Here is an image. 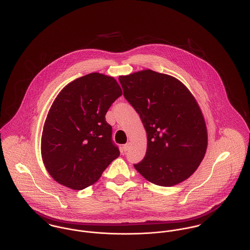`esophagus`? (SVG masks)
Instances as JSON below:
<instances>
[{
    "label": "esophagus",
    "mask_w": 250,
    "mask_h": 250,
    "mask_svg": "<svg viewBox=\"0 0 250 250\" xmlns=\"http://www.w3.org/2000/svg\"><path fill=\"white\" fill-rule=\"evenodd\" d=\"M122 148H123V151H124V152L128 151V150H129V148H130V143H127L126 144H124Z\"/></svg>",
    "instance_id": "obj_1"
}]
</instances>
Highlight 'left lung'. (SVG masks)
I'll return each mask as SVG.
<instances>
[{
    "label": "left lung",
    "mask_w": 250,
    "mask_h": 250,
    "mask_svg": "<svg viewBox=\"0 0 250 250\" xmlns=\"http://www.w3.org/2000/svg\"><path fill=\"white\" fill-rule=\"evenodd\" d=\"M119 82L147 134L145 157L135 168L162 187L191 176L208 145L205 119L191 92L178 79L150 69L119 76Z\"/></svg>",
    "instance_id": "left-lung-1"
}]
</instances>
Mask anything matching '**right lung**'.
<instances>
[{
    "label": "right lung",
    "mask_w": 250,
    "mask_h": 250,
    "mask_svg": "<svg viewBox=\"0 0 250 250\" xmlns=\"http://www.w3.org/2000/svg\"><path fill=\"white\" fill-rule=\"evenodd\" d=\"M121 95L116 80L100 73L78 78L59 93L41 137L42 161L55 181L83 189L97 182L119 156L105 115Z\"/></svg>",
    "instance_id": "1"
}]
</instances>
